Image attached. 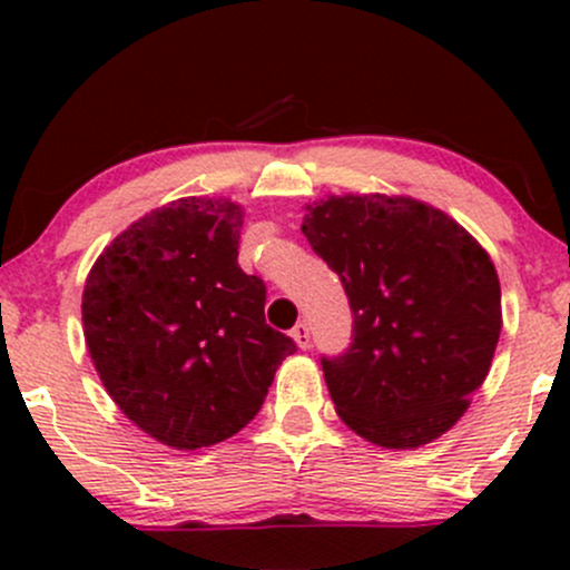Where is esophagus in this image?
I'll use <instances>...</instances> for the list:
<instances>
[{
  "instance_id": "1",
  "label": "esophagus",
  "mask_w": 570,
  "mask_h": 570,
  "mask_svg": "<svg viewBox=\"0 0 570 570\" xmlns=\"http://www.w3.org/2000/svg\"><path fill=\"white\" fill-rule=\"evenodd\" d=\"M292 340L297 343V348H311V326H307L305 322H299L297 326L292 330Z\"/></svg>"
}]
</instances>
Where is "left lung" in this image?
<instances>
[{"instance_id":"obj_1","label":"left lung","mask_w":570,"mask_h":570,"mask_svg":"<svg viewBox=\"0 0 570 570\" xmlns=\"http://www.w3.org/2000/svg\"><path fill=\"white\" fill-rule=\"evenodd\" d=\"M303 233L353 311L351 348L322 362L340 421L385 450L440 440L469 410L499 345L490 254L450 214L410 195L305 203Z\"/></svg>"}]
</instances>
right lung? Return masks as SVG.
Here are the masks:
<instances>
[{
    "label": "right lung",
    "mask_w": 570,
    "mask_h": 570,
    "mask_svg": "<svg viewBox=\"0 0 570 570\" xmlns=\"http://www.w3.org/2000/svg\"><path fill=\"white\" fill-rule=\"evenodd\" d=\"M244 206L179 198L98 254L82 332L107 394L174 450L230 440L263 407L297 351L265 324V284L238 267Z\"/></svg>",
    "instance_id": "right-lung-1"
}]
</instances>
